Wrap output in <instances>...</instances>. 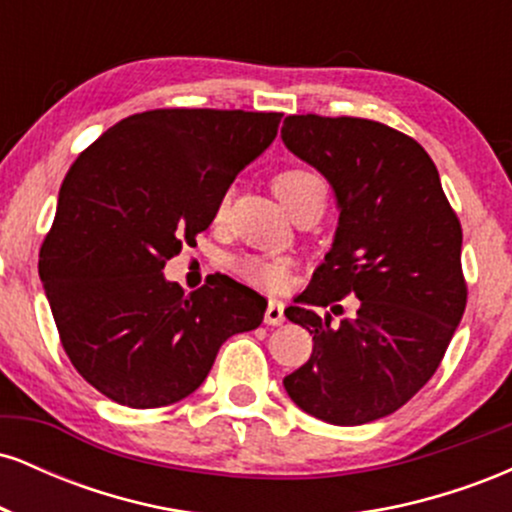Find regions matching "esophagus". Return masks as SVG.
Instances as JSON below:
<instances>
[{"mask_svg": "<svg viewBox=\"0 0 512 512\" xmlns=\"http://www.w3.org/2000/svg\"><path fill=\"white\" fill-rule=\"evenodd\" d=\"M284 320H286V317H284V303L272 298V301L267 303V310H264V322L276 327V325H281Z\"/></svg>", "mask_w": 512, "mask_h": 512, "instance_id": "obj_1", "label": "esophagus"}]
</instances>
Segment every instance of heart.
I'll use <instances>...</instances> for the list:
<instances>
[{
  "instance_id": "obj_1",
  "label": "heart",
  "mask_w": 512,
  "mask_h": 512,
  "mask_svg": "<svg viewBox=\"0 0 512 512\" xmlns=\"http://www.w3.org/2000/svg\"><path fill=\"white\" fill-rule=\"evenodd\" d=\"M274 192L293 216L303 207L320 204L325 207L327 185L320 175L308 168H286L274 178ZM228 199L223 197L216 214L223 216ZM233 272L252 286L264 291H279L289 284L291 260L289 257H264V255H240L233 260Z\"/></svg>"
}]
</instances>
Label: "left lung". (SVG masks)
I'll return each mask as SVG.
<instances>
[{
  "label": "left lung",
  "mask_w": 512,
  "mask_h": 512,
  "mask_svg": "<svg viewBox=\"0 0 512 512\" xmlns=\"http://www.w3.org/2000/svg\"><path fill=\"white\" fill-rule=\"evenodd\" d=\"M281 139L330 180L339 207L332 250L286 308L313 354L284 387L327 424L383 419L433 378L462 320L460 219L424 146L383 122L289 115ZM346 295L359 298L351 318L314 313Z\"/></svg>",
  "instance_id": "obj_1"
}]
</instances>
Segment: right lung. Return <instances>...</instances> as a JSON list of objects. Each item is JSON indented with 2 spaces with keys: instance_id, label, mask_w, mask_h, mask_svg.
<instances>
[{
  "instance_id": "1",
  "label": "right lung",
  "mask_w": 512,
  "mask_h": 512,
  "mask_svg": "<svg viewBox=\"0 0 512 512\" xmlns=\"http://www.w3.org/2000/svg\"><path fill=\"white\" fill-rule=\"evenodd\" d=\"M281 113L161 108L129 115L69 168L40 281L72 366L101 395L154 409L192 395L221 344L260 327L267 298L231 276L187 296L163 267L207 231Z\"/></svg>"
}]
</instances>
